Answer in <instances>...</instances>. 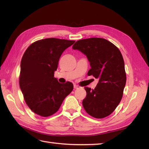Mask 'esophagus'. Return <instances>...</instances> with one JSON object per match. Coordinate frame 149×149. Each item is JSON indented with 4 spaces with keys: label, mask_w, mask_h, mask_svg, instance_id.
<instances>
[{
    "label": "esophagus",
    "mask_w": 149,
    "mask_h": 149,
    "mask_svg": "<svg viewBox=\"0 0 149 149\" xmlns=\"http://www.w3.org/2000/svg\"><path fill=\"white\" fill-rule=\"evenodd\" d=\"M79 87V86H77V85H76V84H74V89H77V88Z\"/></svg>",
    "instance_id": "esophagus-1"
}]
</instances>
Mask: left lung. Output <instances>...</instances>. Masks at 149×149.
I'll return each instance as SVG.
<instances>
[{
    "label": "left lung",
    "mask_w": 149,
    "mask_h": 149,
    "mask_svg": "<svg viewBox=\"0 0 149 149\" xmlns=\"http://www.w3.org/2000/svg\"><path fill=\"white\" fill-rule=\"evenodd\" d=\"M72 49L86 56L91 66L88 75L99 79L94 90L84 87L86 97L83 100L84 109L94 118H105L118 106L125 86L122 54L112 43L100 38L78 40Z\"/></svg>",
    "instance_id": "1"
}]
</instances>
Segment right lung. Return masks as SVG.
I'll use <instances>...</instances> for the list:
<instances>
[{"label":"right lung","instance_id":"right-lung-1","mask_svg":"<svg viewBox=\"0 0 149 149\" xmlns=\"http://www.w3.org/2000/svg\"><path fill=\"white\" fill-rule=\"evenodd\" d=\"M75 41L46 38L28 47L20 63L19 84L27 105L37 115L49 116L58 111L73 84H61L54 77L59 59Z\"/></svg>","mask_w":149,"mask_h":149}]
</instances>
